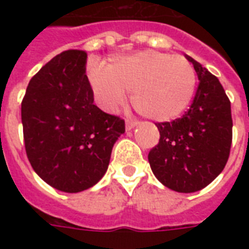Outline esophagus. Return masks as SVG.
Here are the masks:
<instances>
[{
	"label": "esophagus",
	"mask_w": 249,
	"mask_h": 249,
	"mask_svg": "<svg viewBox=\"0 0 249 249\" xmlns=\"http://www.w3.org/2000/svg\"><path fill=\"white\" fill-rule=\"evenodd\" d=\"M137 124H138V121L137 120H130V119H128V120L125 121V128H126V130H130V129H133L134 126H137Z\"/></svg>",
	"instance_id": "esophagus-1"
}]
</instances>
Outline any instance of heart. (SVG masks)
<instances>
[{"mask_svg":"<svg viewBox=\"0 0 249 249\" xmlns=\"http://www.w3.org/2000/svg\"><path fill=\"white\" fill-rule=\"evenodd\" d=\"M89 79L105 109H119L126 93H132L137 112L155 121L181 116L196 90V72L190 60L154 50L113 56L106 66L91 63Z\"/></svg>","mask_w":249,"mask_h":249,"instance_id":"b5f03b06","label":"heart"}]
</instances>
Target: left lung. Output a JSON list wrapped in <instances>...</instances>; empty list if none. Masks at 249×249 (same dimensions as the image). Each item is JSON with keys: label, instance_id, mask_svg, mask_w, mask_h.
Wrapping results in <instances>:
<instances>
[{"label": "left lung", "instance_id": "8db88e82", "mask_svg": "<svg viewBox=\"0 0 249 249\" xmlns=\"http://www.w3.org/2000/svg\"><path fill=\"white\" fill-rule=\"evenodd\" d=\"M199 77L190 108L173 121L156 123L160 140L148 152L156 178L178 193L204 189L224 170L230 155V99L216 76L186 55Z\"/></svg>", "mask_w": 249, "mask_h": 249}]
</instances>
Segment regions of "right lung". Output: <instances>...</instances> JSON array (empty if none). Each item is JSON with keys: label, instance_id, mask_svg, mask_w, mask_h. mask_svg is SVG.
Masks as SVG:
<instances>
[{"label": "right lung", "instance_id": "obj_1", "mask_svg": "<svg viewBox=\"0 0 249 249\" xmlns=\"http://www.w3.org/2000/svg\"><path fill=\"white\" fill-rule=\"evenodd\" d=\"M84 50H66L29 81L21 101L25 152L48 185L80 193L107 170L125 121L94 105Z\"/></svg>", "mask_w": 249, "mask_h": 249}]
</instances>
